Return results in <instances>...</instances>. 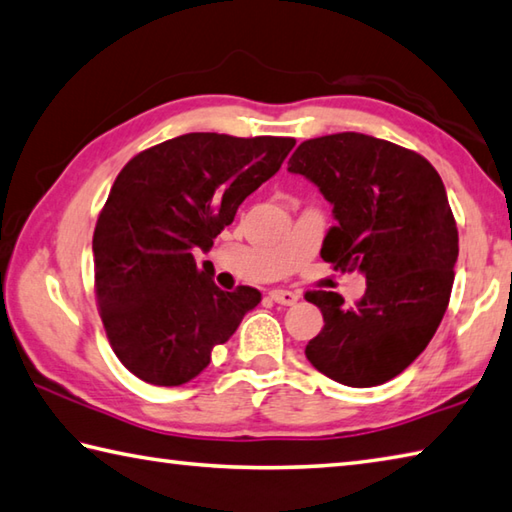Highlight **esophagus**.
I'll use <instances>...</instances> for the list:
<instances>
[{
  "instance_id": "obj_1",
  "label": "esophagus",
  "mask_w": 512,
  "mask_h": 512,
  "mask_svg": "<svg viewBox=\"0 0 512 512\" xmlns=\"http://www.w3.org/2000/svg\"><path fill=\"white\" fill-rule=\"evenodd\" d=\"M269 298L278 305H294L301 296L294 292H287V289H272V292H269Z\"/></svg>"
}]
</instances>
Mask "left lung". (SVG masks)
<instances>
[{"label": "left lung", "mask_w": 512, "mask_h": 512, "mask_svg": "<svg viewBox=\"0 0 512 512\" xmlns=\"http://www.w3.org/2000/svg\"><path fill=\"white\" fill-rule=\"evenodd\" d=\"M287 171L332 205L321 258L368 283L356 307L336 292L305 294L325 321L307 361L352 388L394 379L435 336L455 281L459 234L439 173L419 153L354 131L305 140Z\"/></svg>", "instance_id": "obj_1"}]
</instances>
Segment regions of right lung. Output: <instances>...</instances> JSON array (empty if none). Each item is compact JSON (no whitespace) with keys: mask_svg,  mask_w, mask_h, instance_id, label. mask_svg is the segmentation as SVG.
I'll list each match as a JSON object with an SVG mask.
<instances>
[{"mask_svg":"<svg viewBox=\"0 0 512 512\" xmlns=\"http://www.w3.org/2000/svg\"><path fill=\"white\" fill-rule=\"evenodd\" d=\"M294 144L185 133L118 173L93 234L95 296L115 356L138 379L165 388L196 379L260 303L254 287L223 292L194 252H209Z\"/></svg>","mask_w":512,"mask_h":512,"instance_id":"right-lung-1","label":"right lung"}]
</instances>
